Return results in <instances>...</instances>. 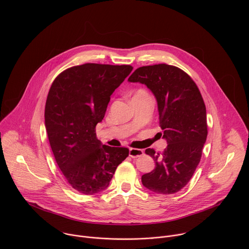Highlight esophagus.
<instances>
[{
  "mask_svg": "<svg viewBox=\"0 0 249 249\" xmlns=\"http://www.w3.org/2000/svg\"><path fill=\"white\" fill-rule=\"evenodd\" d=\"M143 154V150L139 149V148H130L129 149V156L132 158H137L140 157Z\"/></svg>",
  "mask_w": 249,
  "mask_h": 249,
  "instance_id": "esophagus-1",
  "label": "esophagus"
}]
</instances>
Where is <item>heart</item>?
<instances>
[{
    "mask_svg": "<svg viewBox=\"0 0 249 249\" xmlns=\"http://www.w3.org/2000/svg\"><path fill=\"white\" fill-rule=\"evenodd\" d=\"M139 94H145V93H144L143 91H139V92H138L136 95H139Z\"/></svg>",
    "mask_w": 249,
    "mask_h": 249,
    "instance_id": "b5f03b06",
    "label": "heart"
}]
</instances>
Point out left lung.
<instances>
[{"label":"left lung","mask_w":249,"mask_h":249,"mask_svg":"<svg viewBox=\"0 0 249 249\" xmlns=\"http://www.w3.org/2000/svg\"><path fill=\"white\" fill-rule=\"evenodd\" d=\"M144 84L154 95L159 113L160 137L167 141L162 153L146 148L155 169L142 176V185L162 195L178 193L193 177L207 138L206 107L195 81L178 67L142 66L128 78Z\"/></svg>","instance_id":"left-lung-1"}]
</instances>
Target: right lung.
Returning a JSON list of instances; mask_svg holds the SVG:
<instances>
[{"label":"right lung","mask_w":249,"mask_h":249,"mask_svg":"<svg viewBox=\"0 0 249 249\" xmlns=\"http://www.w3.org/2000/svg\"><path fill=\"white\" fill-rule=\"evenodd\" d=\"M133 69L130 65L86 63L62 71L53 82L45 107V126L55 161L77 192L94 195L109 186L127 147L103 144L96 125L110 97Z\"/></svg>","instance_id":"1"}]
</instances>
